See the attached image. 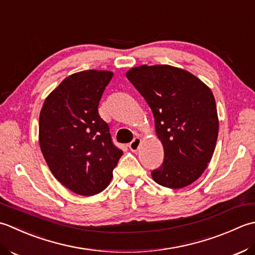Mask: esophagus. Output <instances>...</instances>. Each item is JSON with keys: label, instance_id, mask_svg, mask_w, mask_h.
<instances>
[{"label": "esophagus", "instance_id": "obj_1", "mask_svg": "<svg viewBox=\"0 0 255 255\" xmlns=\"http://www.w3.org/2000/svg\"><path fill=\"white\" fill-rule=\"evenodd\" d=\"M141 142H142V139L139 138V137H135L133 141L129 143V145H128V147H129V149L132 150V152H137V149L139 148V145H141Z\"/></svg>", "mask_w": 255, "mask_h": 255}]
</instances>
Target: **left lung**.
Listing matches in <instances>:
<instances>
[{
  "instance_id": "obj_1",
  "label": "left lung",
  "mask_w": 255,
  "mask_h": 255,
  "mask_svg": "<svg viewBox=\"0 0 255 255\" xmlns=\"http://www.w3.org/2000/svg\"><path fill=\"white\" fill-rule=\"evenodd\" d=\"M152 109L164 162L155 183L179 189L193 184L215 152L219 120L209 87L189 71L169 65L138 66L127 72Z\"/></svg>"
}]
</instances>
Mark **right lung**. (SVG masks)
<instances>
[{
  "label": "right lung",
  "mask_w": 255,
  "mask_h": 255,
  "mask_svg": "<svg viewBox=\"0 0 255 255\" xmlns=\"http://www.w3.org/2000/svg\"><path fill=\"white\" fill-rule=\"evenodd\" d=\"M112 77L108 70L70 75L49 93L40 110L38 136L46 163L59 183L81 196L105 190L123 154L98 112Z\"/></svg>",
  "instance_id": "right-lung-1"
}]
</instances>
